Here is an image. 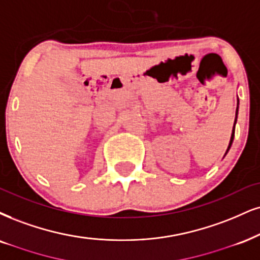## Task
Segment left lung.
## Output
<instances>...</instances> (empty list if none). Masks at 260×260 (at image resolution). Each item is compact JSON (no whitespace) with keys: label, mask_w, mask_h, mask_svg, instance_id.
I'll use <instances>...</instances> for the list:
<instances>
[{"label":"left lung","mask_w":260,"mask_h":260,"mask_svg":"<svg viewBox=\"0 0 260 260\" xmlns=\"http://www.w3.org/2000/svg\"><path fill=\"white\" fill-rule=\"evenodd\" d=\"M238 108H239V99H238ZM238 108H236V118H238ZM236 118H235V123H234V129H233V133H232V137H230V142H229L228 149H226L225 154H226V153L229 152L230 147H232V143H233V141H234V135H235V124H236Z\"/></svg>","instance_id":"obj_1"}]
</instances>
